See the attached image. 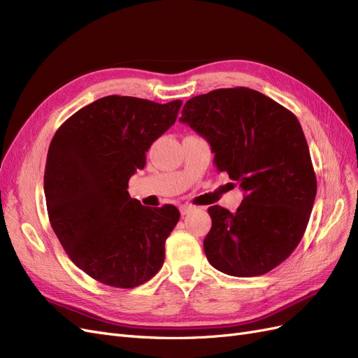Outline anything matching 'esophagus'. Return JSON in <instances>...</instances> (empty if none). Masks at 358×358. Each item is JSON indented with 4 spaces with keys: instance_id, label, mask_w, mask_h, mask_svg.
Instances as JSON below:
<instances>
[{
    "instance_id": "obj_1",
    "label": "esophagus",
    "mask_w": 358,
    "mask_h": 358,
    "mask_svg": "<svg viewBox=\"0 0 358 358\" xmlns=\"http://www.w3.org/2000/svg\"><path fill=\"white\" fill-rule=\"evenodd\" d=\"M179 210H180L182 215H188L189 212L194 210V206H191V204H180L179 206Z\"/></svg>"
}]
</instances>
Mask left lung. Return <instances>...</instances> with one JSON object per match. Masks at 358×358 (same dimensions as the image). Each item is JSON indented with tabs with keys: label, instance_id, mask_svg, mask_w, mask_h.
I'll return each mask as SVG.
<instances>
[{
	"label": "left lung",
	"instance_id": "left-lung-1",
	"mask_svg": "<svg viewBox=\"0 0 358 358\" xmlns=\"http://www.w3.org/2000/svg\"><path fill=\"white\" fill-rule=\"evenodd\" d=\"M179 121L210 143L218 171L239 183L234 213L210 206L204 252L220 272L264 275L300 243L317 196L309 146L296 115L264 94L222 88L192 96Z\"/></svg>",
	"mask_w": 358,
	"mask_h": 358
}]
</instances>
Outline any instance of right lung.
<instances>
[{
	"label": "right lung",
	"mask_w": 358,
	"mask_h": 358,
	"mask_svg": "<svg viewBox=\"0 0 358 358\" xmlns=\"http://www.w3.org/2000/svg\"><path fill=\"white\" fill-rule=\"evenodd\" d=\"M180 106L103 96L71 115L52 138L45 169L50 225L71 262L101 284L134 288L164 263L178 208L149 209L127 188Z\"/></svg>",
	"instance_id": "right-lung-1"
}]
</instances>
